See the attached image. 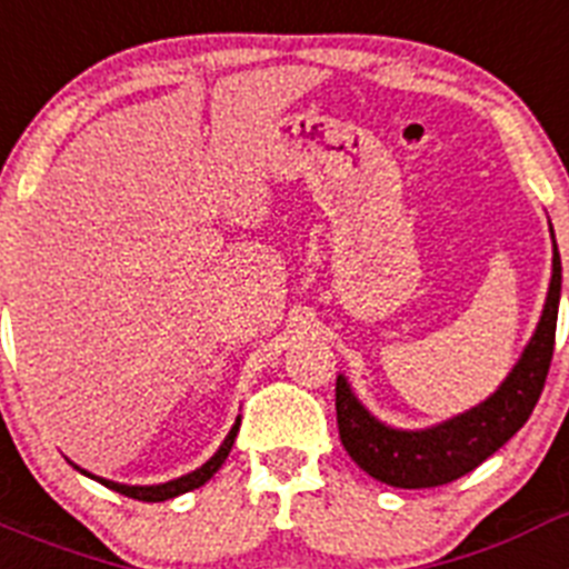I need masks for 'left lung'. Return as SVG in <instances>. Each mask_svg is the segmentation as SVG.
I'll use <instances>...</instances> for the list:
<instances>
[{"label":"left lung","instance_id":"8db88e82","mask_svg":"<svg viewBox=\"0 0 569 569\" xmlns=\"http://www.w3.org/2000/svg\"><path fill=\"white\" fill-rule=\"evenodd\" d=\"M556 244V239H552ZM561 296V256L552 250V279L536 336L505 385L467 413L430 430H393L376 421L350 393L347 381L336 379V421L339 439L350 459L390 487L421 490L461 479L505 447L530 419L532 407L545 390L556 347V319Z\"/></svg>","mask_w":569,"mask_h":569}]
</instances>
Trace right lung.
<instances>
[{
  "instance_id": "right-lung-1",
  "label": "right lung",
  "mask_w": 569,
  "mask_h": 569,
  "mask_svg": "<svg viewBox=\"0 0 569 569\" xmlns=\"http://www.w3.org/2000/svg\"><path fill=\"white\" fill-rule=\"evenodd\" d=\"M236 433H239V419H236L233 430H230L228 439H224V445L219 447V450H216V456L208 461V465H202V467H199V470L188 472V476H182V479L168 481V485L128 487V485H116V481L97 479V476H93V479L102 481V485L110 487V490L122 492V496H128V499H139V501H164V499H173V496H182V492L196 490V487H202L204 481H208L210 476H213V472L224 465V459H228V453H230V447H233V441H236ZM88 476H90V472H88Z\"/></svg>"
}]
</instances>
